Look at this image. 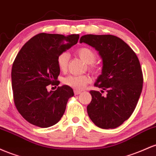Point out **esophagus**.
<instances>
[{
    "label": "esophagus",
    "instance_id": "34e87169",
    "mask_svg": "<svg viewBox=\"0 0 156 156\" xmlns=\"http://www.w3.org/2000/svg\"><path fill=\"white\" fill-rule=\"evenodd\" d=\"M81 91L80 90H74V94L75 95H79V94H81Z\"/></svg>",
    "mask_w": 156,
    "mask_h": 156
}]
</instances>
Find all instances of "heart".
Returning a JSON list of instances; mask_svg holds the SVG:
<instances>
[{"label": "heart", "mask_w": 156, "mask_h": 156, "mask_svg": "<svg viewBox=\"0 0 156 156\" xmlns=\"http://www.w3.org/2000/svg\"><path fill=\"white\" fill-rule=\"evenodd\" d=\"M76 54L85 63L89 65L90 69L94 70V62L97 59V54L92 48L82 47L76 50ZM69 54L62 52L57 57V64L61 71H66L69 60ZM64 83L75 90H82L91 82V78L87 75H71L64 79Z\"/></svg>", "instance_id": "b5f03b06"}]
</instances>
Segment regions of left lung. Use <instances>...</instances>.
Returning <instances> with one entry per match:
<instances>
[{"mask_svg":"<svg viewBox=\"0 0 156 156\" xmlns=\"http://www.w3.org/2000/svg\"><path fill=\"white\" fill-rule=\"evenodd\" d=\"M80 43L99 52L102 69L94 85L108 93L104 97L99 91L90 90L92 99L87 107V114L100 128H116L130 118L142 90L139 59L125 41L111 34H86L81 37Z\"/></svg>","mask_w":156,"mask_h":156,"instance_id":"8db88e82","label":"left lung"}]
</instances>
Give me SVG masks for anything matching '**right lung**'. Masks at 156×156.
Wrapping results in <instances>:
<instances>
[{
  "mask_svg": "<svg viewBox=\"0 0 156 156\" xmlns=\"http://www.w3.org/2000/svg\"><path fill=\"white\" fill-rule=\"evenodd\" d=\"M80 35L67 37L40 33L31 38L17 54L12 69V87L17 111L30 124L45 128L55 125L63 116L68 100L73 96L68 85H58L60 69L57 57L76 44Z\"/></svg>",
  "mask_w": 156,
  "mask_h": 156,
  "instance_id": "obj_1",
  "label": "right lung"
}]
</instances>
